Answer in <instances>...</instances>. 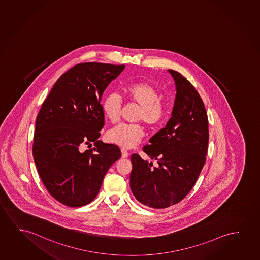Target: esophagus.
I'll list each match as a JSON object with an SVG mask.
<instances>
[{
    "label": "esophagus",
    "instance_id": "obj_1",
    "mask_svg": "<svg viewBox=\"0 0 260 260\" xmlns=\"http://www.w3.org/2000/svg\"><path fill=\"white\" fill-rule=\"evenodd\" d=\"M120 151H121V156H122L123 158H125V157H128V155H129V154H128V150H127V149H125V148H121V149H120Z\"/></svg>",
    "mask_w": 260,
    "mask_h": 260
}]
</instances>
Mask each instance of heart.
<instances>
[{"instance_id":"heart-1","label":"heart","mask_w":260,"mask_h":260,"mask_svg":"<svg viewBox=\"0 0 260 260\" xmlns=\"http://www.w3.org/2000/svg\"><path fill=\"white\" fill-rule=\"evenodd\" d=\"M129 103L139 105L136 120H142L149 127H156L166 119L167 112L161 101L159 91L153 84L147 82H138L124 89ZM122 101L116 92H111L104 97L102 109L105 117L115 122L120 117ZM144 136V128L140 123H120L109 129L106 140L110 143L124 148H133Z\"/></svg>"}]
</instances>
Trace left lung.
I'll return each mask as SVG.
<instances>
[{"mask_svg": "<svg viewBox=\"0 0 260 260\" xmlns=\"http://www.w3.org/2000/svg\"><path fill=\"white\" fill-rule=\"evenodd\" d=\"M176 87L172 117L149 140L143 151L157 167L132 154L129 184L137 200L148 207L163 209L187 196L200 176L208 151L207 112L196 88L175 70Z\"/></svg>", "mask_w": 260, "mask_h": 260, "instance_id": "left-lung-1", "label": "left lung"}]
</instances>
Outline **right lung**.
Wrapping results in <instances>:
<instances>
[{"label":"right lung","mask_w":260,"mask_h":260,"mask_svg":"<svg viewBox=\"0 0 260 260\" xmlns=\"http://www.w3.org/2000/svg\"><path fill=\"white\" fill-rule=\"evenodd\" d=\"M124 64L88 62L60 76L37 116L32 153L48 192L80 207L100 190L109 168L120 158L118 146L98 140L104 126L102 95ZM95 148L83 152L84 144Z\"/></svg>","instance_id":"obj_1"}]
</instances>
